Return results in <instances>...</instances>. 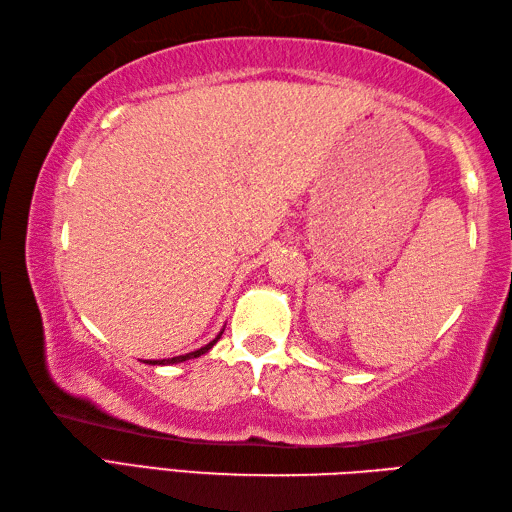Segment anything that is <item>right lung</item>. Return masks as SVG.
I'll list each match as a JSON object with an SVG mask.
<instances>
[{"mask_svg":"<svg viewBox=\"0 0 512 512\" xmlns=\"http://www.w3.org/2000/svg\"><path fill=\"white\" fill-rule=\"evenodd\" d=\"M222 334H217V339H220ZM217 339L215 341H211L209 345H204V347H200V350H195V352H189V354H184V356H173V358H162V361H147L149 365H167V363H182V361H189V358H198V356H202L204 352H209L211 347L217 343Z\"/></svg>","mask_w":512,"mask_h":512,"instance_id":"obj_1","label":"right lung"}]
</instances>
